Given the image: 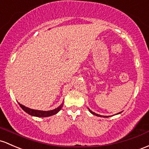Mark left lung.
Wrapping results in <instances>:
<instances>
[{
    "label": "left lung",
    "mask_w": 149,
    "mask_h": 149,
    "mask_svg": "<svg viewBox=\"0 0 149 149\" xmlns=\"http://www.w3.org/2000/svg\"><path fill=\"white\" fill-rule=\"evenodd\" d=\"M88 109H89V111H90V112H91V114H94V115H95V116H97V117H108V116H102V115H100V114H97L95 113V112H92V111H91V109H90L89 108H88ZM120 113H121V112H120ZM120 113H119V114H120Z\"/></svg>",
    "instance_id": "1"
}]
</instances>
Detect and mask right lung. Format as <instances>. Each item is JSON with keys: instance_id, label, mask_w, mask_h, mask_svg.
Returning a JSON list of instances; mask_svg holds the SVG:
<instances>
[{"instance_id": "right-lung-1", "label": "right lung", "mask_w": 149, "mask_h": 149, "mask_svg": "<svg viewBox=\"0 0 149 149\" xmlns=\"http://www.w3.org/2000/svg\"><path fill=\"white\" fill-rule=\"evenodd\" d=\"M18 104H19V106L25 112H27V114H29V115L32 116H35V117H50V116L54 115V114H56V113H58L61 109L63 107V104L62 103L59 107H58L57 108L53 109V110H49V111H41V110H37V109H32L29 108V107H25V106L22 105L20 103Z\"/></svg>"}]
</instances>
